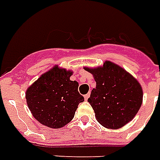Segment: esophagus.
Listing matches in <instances>:
<instances>
[{
    "mask_svg": "<svg viewBox=\"0 0 160 160\" xmlns=\"http://www.w3.org/2000/svg\"><path fill=\"white\" fill-rule=\"evenodd\" d=\"M89 97H90V93H87V94H85V95H84V99H85V100H88Z\"/></svg>",
    "mask_w": 160,
    "mask_h": 160,
    "instance_id": "esophagus-1",
    "label": "esophagus"
}]
</instances>
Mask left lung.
Returning a JSON list of instances; mask_svg holds the SVG:
<instances>
[{"label": "left lung", "instance_id": "8db88e82", "mask_svg": "<svg viewBox=\"0 0 160 160\" xmlns=\"http://www.w3.org/2000/svg\"><path fill=\"white\" fill-rule=\"evenodd\" d=\"M96 81L88 101L102 126L116 129L130 122L138 113L142 101L140 83L122 68L111 62L103 67L85 68Z\"/></svg>", "mask_w": 160, "mask_h": 160}]
</instances>
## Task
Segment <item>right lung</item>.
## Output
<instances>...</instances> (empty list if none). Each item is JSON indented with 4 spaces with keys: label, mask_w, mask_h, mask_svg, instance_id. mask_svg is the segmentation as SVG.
I'll return each instance as SVG.
<instances>
[{
    "label": "right lung",
    "mask_w": 160,
    "mask_h": 160,
    "mask_svg": "<svg viewBox=\"0 0 160 160\" xmlns=\"http://www.w3.org/2000/svg\"><path fill=\"white\" fill-rule=\"evenodd\" d=\"M72 72L57 66L43 74L26 91V102L33 117L52 128L69 122L84 98L78 92V82L71 81Z\"/></svg>",
    "instance_id": "1"
}]
</instances>
